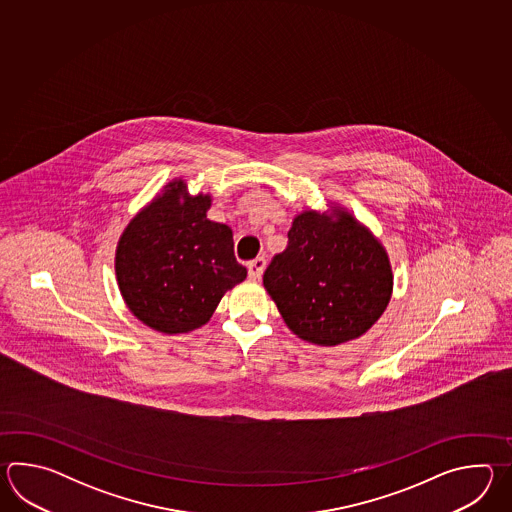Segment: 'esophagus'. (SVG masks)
<instances>
[{
    "label": "esophagus",
    "instance_id": "34e87169",
    "mask_svg": "<svg viewBox=\"0 0 512 512\" xmlns=\"http://www.w3.org/2000/svg\"><path fill=\"white\" fill-rule=\"evenodd\" d=\"M247 269H249V278L260 280L263 269H265V260L263 258H256V260L249 261Z\"/></svg>",
    "mask_w": 512,
    "mask_h": 512
}]
</instances>
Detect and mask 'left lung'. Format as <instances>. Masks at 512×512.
Here are the masks:
<instances>
[{"label": "left lung", "instance_id": "left-lung-1", "mask_svg": "<svg viewBox=\"0 0 512 512\" xmlns=\"http://www.w3.org/2000/svg\"><path fill=\"white\" fill-rule=\"evenodd\" d=\"M287 238V249L263 272L285 324L318 346L364 335L392 294V269L381 243L344 212L329 221L311 210L294 218Z\"/></svg>", "mask_w": 512, "mask_h": 512}]
</instances>
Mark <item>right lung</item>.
<instances>
[{
    "label": "right lung",
    "mask_w": 512,
    "mask_h": 512,
    "mask_svg": "<svg viewBox=\"0 0 512 512\" xmlns=\"http://www.w3.org/2000/svg\"><path fill=\"white\" fill-rule=\"evenodd\" d=\"M183 181L124 230L117 247V280L131 313L163 333L207 324L221 296L243 282L232 230L207 219L210 197H185Z\"/></svg>",
    "instance_id": "obj_1"
}]
</instances>
